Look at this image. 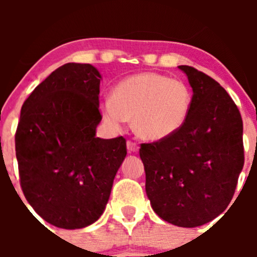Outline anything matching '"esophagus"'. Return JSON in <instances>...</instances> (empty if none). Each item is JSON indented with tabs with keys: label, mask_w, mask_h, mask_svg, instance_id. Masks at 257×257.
Returning a JSON list of instances; mask_svg holds the SVG:
<instances>
[{
	"label": "esophagus",
	"mask_w": 257,
	"mask_h": 257,
	"mask_svg": "<svg viewBox=\"0 0 257 257\" xmlns=\"http://www.w3.org/2000/svg\"><path fill=\"white\" fill-rule=\"evenodd\" d=\"M126 148H128L129 153H136V152H138V149H139L138 144H137L136 142H133V141L126 142Z\"/></svg>",
	"instance_id": "obj_1"
}]
</instances>
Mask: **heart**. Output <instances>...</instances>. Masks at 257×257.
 I'll list each match as a JSON object with an SVG mask.
<instances>
[{
    "instance_id": "b5f03b06",
    "label": "heart",
    "mask_w": 257,
    "mask_h": 257,
    "mask_svg": "<svg viewBox=\"0 0 257 257\" xmlns=\"http://www.w3.org/2000/svg\"><path fill=\"white\" fill-rule=\"evenodd\" d=\"M191 89L181 79L144 72L119 82L112 99L103 104L105 121L119 129L133 118L136 134L147 141H160L183 126L191 107Z\"/></svg>"
}]
</instances>
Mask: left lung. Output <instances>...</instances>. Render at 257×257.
<instances>
[{"label": "left lung", "mask_w": 257, "mask_h": 257, "mask_svg": "<svg viewBox=\"0 0 257 257\" xmlns=\"http://www.w3.org/2000/svg\"><path fill=\"white\" fill-rule=\"evenodd\" d=\"M193 88L190 112L178 132L142 143L145 191L165 221L195 227L231 201L243 167L242 119L226 90L208 74L179 66Z\"/></svg>", "instance_id": "1"}]
</instances>
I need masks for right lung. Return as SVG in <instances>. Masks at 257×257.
I'll return each instance as SVG.
<instances>
[{
	"mask_svg": "<svg viewBox=\"0 0 257 257\" xmlns=\"http://www.w3.org/2000/svg\"><path fill=\"white\" fill-rule=\"evenodd\" d=\"M99 84L90 64H63L21 109L15 143L23 195L42 219L62 229L99 219L126 155L123 137H95L102 120Z\"/></svg>",
	"mask_w": 257,
	"mask_h": 257,
	"instance_id": "obj_1",
	"label": "right lung"
}]
</instances>
